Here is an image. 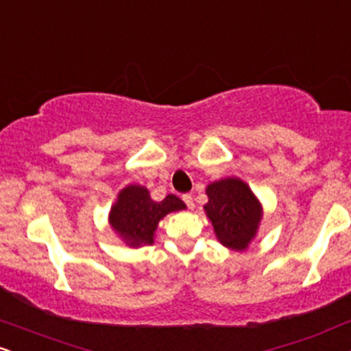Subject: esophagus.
<instances>
[{
  "instance_id": "esophagus-1",
  "label": "esophagus",
  "mask_w": 351,
  "mask_h": 351,
  "mask_svg": "<svg viewBox=\"0 0 351 351\" xmlns=\"http://www.w3.org/2000/svg\"><path fill=\"white\" fill-rule=\"evenodd\" d=\"M183 201H184V204H186L189 209L194 208V202H193L191 194H183Z\"/></svg>"
}]
</instances>
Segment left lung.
<instances>
[{"label": "left lung", "instance_id": "1", "mask_svg": "<svg viewBox=\"0 0 351 351\" xmlns=\"http://www.w3.org/2000/svg\"><path fill=\"white\" fill-rule=\"evenodd\" d=\"M206 193L209 202L204 209L217 239L234 250L247 248L261 217L260 204L250 188L237 178H227L209 184Z\"/></svg>", "mask_w": 351, "mask_h": 351}]
</instances>
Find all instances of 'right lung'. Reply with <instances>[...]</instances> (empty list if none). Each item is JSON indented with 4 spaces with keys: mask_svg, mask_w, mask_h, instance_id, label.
I'll use <instances>...</instances> for the list:
<instances>
[{
    "mask_svg": "<svg viewBox=\"0 0 351 351\" xmlns=\"http://www.w3.org/2000/svg\"><path fill=\"white\" fill-rule=\"evenodd\" d=\"M184 202L175 194H168L163 201H152L149 191L142 186L124 188L119 193L117 202L111 209L112 229L132 247L154 243L155 229L160 219L168 213L184 209Z\"/></svg>",
    "mask_w": 351,
    "mask_h": 351,
    "instance_id": "add662e5",
    "label": "right lung"
}]
</instances>
